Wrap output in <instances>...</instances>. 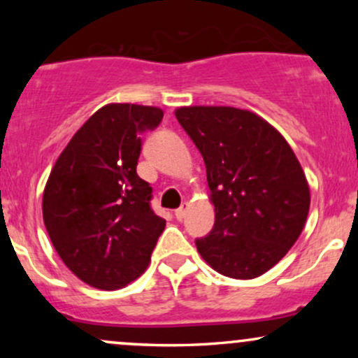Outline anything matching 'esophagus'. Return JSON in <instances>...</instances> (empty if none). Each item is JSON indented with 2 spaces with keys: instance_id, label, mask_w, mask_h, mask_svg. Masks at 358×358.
Wrapping results in <instances>:
<instances>
[{
  "instance_id": "34e87169",
  "label": "esophagus",
  "mask_w": 358,
  "mask_h": 358,
  "mask_svg": "<svg viewBox=\"0 0 358 358\" xmlns=\"http://www.w3.org/2000/svg\"><path fill=\"white\" fill-rule=\"evenodd\" d=\"M187 212H188V202H183V203L180 205V207L175 210L176 219H178V220L185 219V215H187Z\"/></svg>"
}]
</instances>
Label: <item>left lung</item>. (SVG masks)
Instances as JSON below:
<instances>
[{
    "mask_svg": "<svg viewBox=\"0 0 358 358\" xmlns=\"http://www.w3.org/2000/svg\"><path fill=\"white\" fill-rule=\"evenodd\" d=\"M175 116L207 168L215 224L196 250L217 273L254 279L298 241L310 210V187L296 155L252 110L185 106Z\"/></svg>",
    "mask_w": 358,
    "mask_h": 358,
    "instance_id": "obj_1",
    "label": "left lung"
}]
</instances>
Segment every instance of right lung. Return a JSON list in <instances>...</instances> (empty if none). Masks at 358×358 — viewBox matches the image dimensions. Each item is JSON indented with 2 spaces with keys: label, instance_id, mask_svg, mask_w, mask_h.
<instances>
[{
  "label": "right lung",
  "instance_id": "1",
  "mask_svg": "<svg viewBox=\"0 0 358 358\" xmlns=\"http://www.w3.org/2000/svg\"><path fill=\"white\" fill-rule=\"evenodd\" d=\"M155 106H102L64 148L43 190V222L64 264L97 289L124 287L145 273L166 220L151 210L136 173L139 133L162 122Z\"/></svg>",
  "mask_w": 358,
  "mask_h": 358
}]
</instances>
